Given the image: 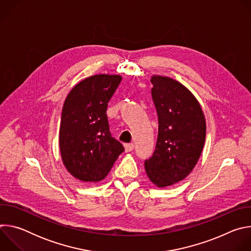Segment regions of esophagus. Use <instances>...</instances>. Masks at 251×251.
Instances as JSON below:
<instances>
[{
    "label": "esophagus",
    "mask_w": 251,
    "mask_h": 251,
    "mask_svg": "<svg viewBox=\"0 0 251 251\" xmlns=\"http://www.w3.org/2000/svg\"><path fill=\"white\" fill-rule=\"evenodd\" d=\"M124 148H125V152H131L134 149V144H133V143H130V144H126L124 146Z\"/></svg>",
    "instance_id": "34e87169"
}]
</instances>
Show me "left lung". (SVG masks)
I'll use <instances>...</instances> for the list:
<instances>
[{
	"label": "left lung",
	"instance_id": "obj_1",
	"mask_svg": "<svg viewBox=\"0 0 251 251\" xmlns=\"http://www.w3.org/2000/svg\"><path fill=\"white\" fill-rule=\"evenodd\" d=\"M151 82L159 130L145 170L155 186L166 188L194 170L204 145L206 125L200 102L185 85L162 75H152Z\"/></svg>",
	"mask_w": 251,
	"mask_h": 251
}]
</instances>
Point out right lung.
I'll use <instances>...</instances> for the list:
<instances>
[{
    "mask_svg": "<svg viewBox=\"0 0 251 251\" xmlns=\"http://www.w3.org/2000/svg\"><path fill=\"white\" fill-rule=\"evenodd\" d=\"M122 80L118 75H95L77 83L65 98L58 143L62 163L77 180L97 183L124 151L109 132L106 110Z\"/></svg>",
    "mask_w": 251,
    "mask_h": 251,
    "instance_id": "1",
    "label": "right lung"
}]
</instances>
